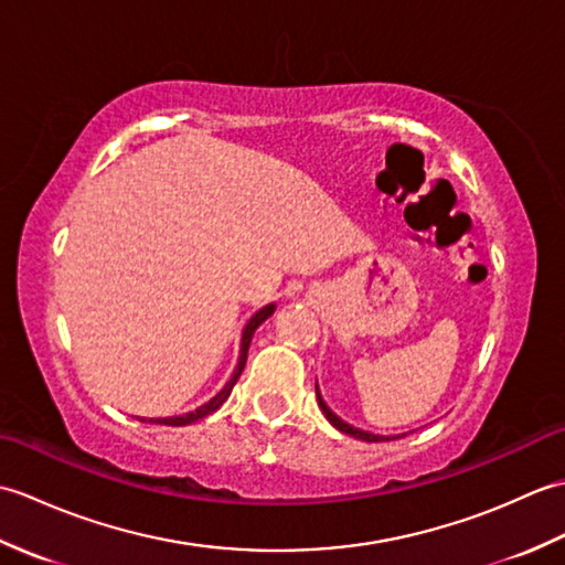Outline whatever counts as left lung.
<instances>
[{"label":"left lung","mask_w":565,"mask_h":565,"mask_svg":"<svg viewBox=\"0 0 565 565\" xmlns=\"http://www.w3.org/2000/svg\"><path fill=\"white\" fill-rule=\"evenodd\" d=\"M316 395H318V405H320V411H322V415L328 417V423L332 425V427H338L340 431H344V435H350V437H354V439H362V441H391V439H395V437H381V435H371V431H364V429H356V427H352V425H347L342 417H338L334 415L330 407L326 405V401H322V395H320V391H318V386H316ZM401 437V435H398ZM405 437V435H403Z\"/></svg>","instance_id":"obj_1"}]
</instances>
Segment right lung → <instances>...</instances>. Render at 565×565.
Returning a JSON list of instances; mask_svg holds the SVG:
<instances>
[{"instance_id":"right-lung-1","label":"right lung","mask_w":565,"mask_h":565,"mask_svg":"<svg viewBox=\"0 0 565 565\" xmlns=\"http://www.w3.org/2000/svg\"><path fill=\"white\" fill-rule=\"evenodd\" d=\"M274 303H269V306H264V308H259L255 316H252L249 320H247V326H245V330H243V340H239V359H237V366H235V371H233V376H231V381L225 383L223 386V391H218L213 395V398L209 401V403H203L201 407H196V411H191V413H186V415H174V417H158V419H150V423H158V425H172V427H182V425H191V423H196V419H201V417H206V415H211V413H215L218 411V407L227 401V395H231V391H233V386L237 383V379H239V374H243V369H245V362H247V350H249V342H252V334H255V330L262 326L264 320H267L271 313H274ZM140 423H146V419H140Z\"/></svg>"}]
</instances>
